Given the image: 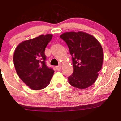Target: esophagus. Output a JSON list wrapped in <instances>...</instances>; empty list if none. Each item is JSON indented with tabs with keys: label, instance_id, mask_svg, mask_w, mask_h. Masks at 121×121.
I'll return each mask as SVG.
<instances>
[{
	"label": "esophagus",
	"instance_id": "34e87169",
	"mask_svg": "<svg viewBox=\"0 0 121 121\" xmlns=\"http://www.w3.org/2000/svg\"><path fill=\"white\" fill-rule=\"evenodd\" d=\"M55 68H56V69L57 70H60L61 69V66H56V67H55Z\"/></svg>",
	"mask_w": 121,
	"mask_h": 121
}]
</instances>
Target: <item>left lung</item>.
Returning <instances> with one entry per match:
<instances>
[{
	"label": "left lung",
	"mask_w": 121,
	"mask_h": 121,
	"mask_svg": "<svg viewBox=\"0 0 121 121\" xmlns=\"http://www.w3.org/2000/svg\"><path fill=\"white\" fill-rule=\"evenodd\" d=\"M60 37L68 46L72 58L73 72L68 77L72 86L86 89L98 77L103 62V50L98 40L86 32H67Z\"/></svg>",
	"instance_id": "left-lung-1"
}]
</instances>
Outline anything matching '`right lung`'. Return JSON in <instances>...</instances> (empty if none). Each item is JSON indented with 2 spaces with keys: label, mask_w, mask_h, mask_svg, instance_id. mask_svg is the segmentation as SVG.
Returning a JSON list of instances; mask_svg holds the SVG:
<instances>
[{
  "label": "right lung",
  "mask_w": 121,
  "mask_h": 121,
  "mask_svg": "<svg viewBox=\"0 0 121 121\" xmlns=\"http://www.w3.org/2000/svg\"><path fill=\"white\" fill-rule=\"evenodd\" d=\"M52 34L39 37L21 42L16 47L13 61L19 78L32 90L44 89L49 84L54 70L46 65L44 51Z\"/></svg>",
  "instance_id": "obj_1"
}]
</instances>
